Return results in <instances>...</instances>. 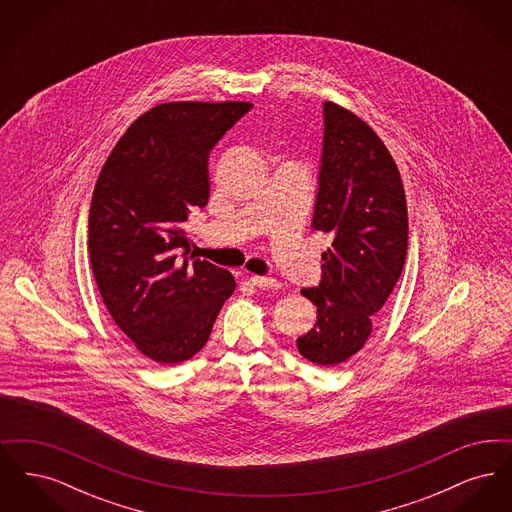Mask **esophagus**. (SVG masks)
<instances>
[{"label":"esophagus","instance_id":"obj_1","mask_svg":"<svg viewBox=\"0 0 512 512\" xmlns=\"http://www.w3.org/2000/svg\"><path fill=\"white\" fill-rule=\"evenodd\" d=\"M247 280L257 288H278V282L270 276H247Z\"/></svg>","mask_w":512,"mask_h":512}]
</instances>
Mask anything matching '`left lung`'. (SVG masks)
Listing matches in <instances>:
<instances>
[{"mask_svg":"<svg viewBox=\"0 0 512 512\" xmlns=\"http://www.w3.org/2000/svg\"><path fill=\"white\" fill-rule=\"evenodd\" d=\"M313 228L334 236L322 276L301 293L317 305L299 353L336 366L365 345L374 315L393 292L407 257L409 219L397 165L378 134L351 111L326 101Z\"/></svg>","mask_w":512,"mask_h":512,"instance_id":"1","label":"left lung"}]
</instances>
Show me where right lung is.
Wrapping results in <instances>:
<instances>
[{
	"label": "right lung",
	"mask_w": 512,
	"mask_h": 512,
	"mask_svg": "<svg viewBox=\"0 0 512 512\" xmlns=\"http://www.w3.org/2000/svg\"><path fill=\"white\" fill-rule=\"evenodd\" d=\"M251 103L178 101L149 109L113 147L94 188L88 247L109 315L161 365L207 343L236 282L190 255L188 215L209 201V153Z\"/></svg>",
	"instance_id": "add662e5"
}]
</instances>
